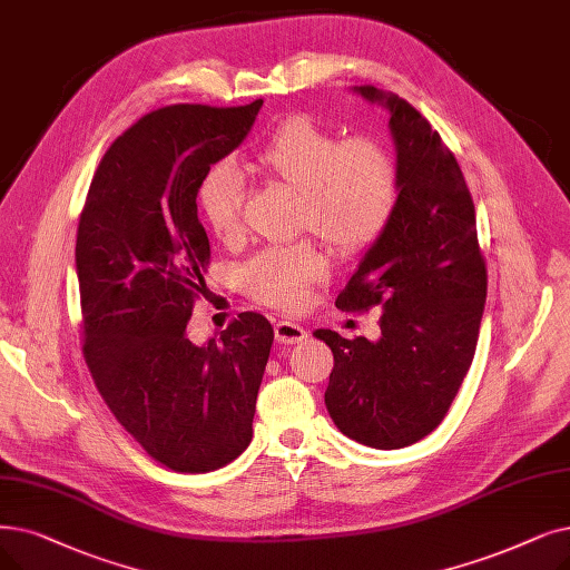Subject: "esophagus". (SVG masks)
<instances>
[{"instance_id": "obj_1", "label": "esophagus", "mask_w": 570, "mask_h": 570, "mask_svg": "<svg viewBox=\"0 0 570 570\" xmlns=\"http://www.w3.org/2000/svg\"><path fill=\"white\" fill-rule=\"evenodd\" d=\"M275 335L282 344H295L307 337V331L301 324H295V321H279L275 326Z\"/></svg>"}]
</instances>
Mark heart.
Instances as JSON below:
<instances>
[{
    "instance_id": "obj_1",
    "label": "heart",
    "mask_w": 570,
    "mask_h": 570,
    "mask_svg": "<svg viewBox=\"0 0 570 570\" xmlns=\"http://www.w3.org/2000/svg\"><path fill=\"white\" fill-rule=\"evenodd\" d=\"M265 181L298 193V228H309L337 252H361L389 228L399 203V169L373 139L342 141L309 116H291L267 135L252 156ZM244 181L224 160L200 188L197 207L209 233L230 239L239 226ZM328 277V261L312 242L269 246L239 269L242 291L256 303L298 309L312 286Z\"/></svg>"
}]
</instances>
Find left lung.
<instances>
[{
    "mask_svg": "<svg viewBox=\"0 0 570 570\" xmlns=\"http://www.w3.org/2000/svg\"><path fill=\"white\" fill-rule=\"evenodd\" d=\"M391 111L399 203L335 305L382 307V337L316 331L333 352L326 407L335 426L375 450L426 438L450 412L475 356L487 301V263L463 171L410 102L356 88Z\"/></svg>",
    "mask_w": 570,
    "mask_h": 570,
    "instance_id": "left-lung-1",
    "label": "left lung"
}]
</instances>
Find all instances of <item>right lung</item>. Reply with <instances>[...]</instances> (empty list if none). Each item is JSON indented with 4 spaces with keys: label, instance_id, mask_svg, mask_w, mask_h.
<instances>
[{
    "label": "right lung",
    "instance_id": "add662e5",
    "mask_svg": "<svg viewBox=\"0 0 570 570\" xmlns=\"http://www.w3.org/2000/svg\"><path fill=\"white\" fill-rule=\"evenodd\" d=\"M263 107L169 105L141 116L97 165L77 230L83 358L118 424L154 461L209 473L249 448L269 321L242 312L195 346L209 237L197 188Z\"/></svg>",
    "mask_w": 570,
    "mask_h": 570
}]
</instances>
